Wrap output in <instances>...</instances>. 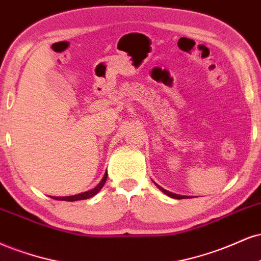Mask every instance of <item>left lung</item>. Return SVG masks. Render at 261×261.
I'll use <instances>...</instances> for the list:
<instances>
[{
    "label": "left lung",
    "mask_w": 261,
    "mask_h": 261,
    "mask_svg": "<svg viewBox=\"0 0 261 261\" xmlns=\"http://www.w3.org/2000/svg\"><path fill=\"white\" fill-rule=\"evenodd\" d=\"M154 185L158 187L159 189H160V191L162 192V193H165V194L166 195H168V197L170 198H173V199H186V198H189L188 195H179V194H174V193H172V192H170V191H166V189H164L162 188V187H160L158 185V183H155L154 182Z\"/></svg>",
    "instance_id": "1"
}]
</instances>
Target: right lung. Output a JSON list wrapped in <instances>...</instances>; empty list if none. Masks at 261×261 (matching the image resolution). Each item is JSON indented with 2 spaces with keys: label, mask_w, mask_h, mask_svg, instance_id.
Listing matches in <instances>:
<instances>
[{
  "label": "right lung",
  "mask_w": 261,
  "mask_h": 261,
  "mask_svg": "<svg viewBox=\"0 0 261 261\" xmlns=\"http://www.w3.org/2000/svg\"><path fill=\"white\" fill-rule=\"evenodd\" d=\"M107 179V171L103 174L102 179H101V182L97 185L95 188L91 189V191H88V192H84V193H81V194H75V195H69V197H51L52 199H55V200H63V201H76V200H84V199H89L91 197H94L95 194H97L101 191V188H102L103 185H105Z\"/></svg>",
  "instance_id": "1"
}]
</instances>
